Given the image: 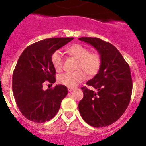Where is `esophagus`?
Segmentation results:
<instances>
[{"label":"esophagus","mask_w":146,"mask_h":146,"mask_svg":"<svg viewBox=\"0 0 146 146\" xmlns=\"http://www.w3.org/2000/svg\"><path fill=\"white\" fill-rule=\"evenodd\" d=\"M68 92H72V91H73V90H74V88H70V87H69L68 88Z\"/></svg>","instance_id":"obj_1"}]
</instances>
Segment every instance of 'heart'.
Returning a JSON list of instances; mask_svg holds the SVG:
<instances>
[{"label": "heart", "mask_w": 146, "mask_h": 146, "mask_svg": "<svg viewBox=\"0 0 146 146\" xmlns=\"http://www.w3.org/2000/svg\"><path fill=\"white\" fill-rule=\"evenodd\" d=\"M66 52L78 60L76 68L72 73H65L58 78L59 84L65 86L75 87L86 78V73L94 76L99 71L101 66V58L96 52H88V50L79 44H73L66 48ZM52 63L54 70L60 72L63 66V60L60 51H55L52 55Z\"/></svg>", "instance_id": "b5f03b06"}]
</instances>
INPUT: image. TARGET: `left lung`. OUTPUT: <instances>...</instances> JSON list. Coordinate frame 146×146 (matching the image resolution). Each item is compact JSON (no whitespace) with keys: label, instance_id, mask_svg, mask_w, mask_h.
<instances>
[{"label":"left lung","instance_id":"8db88e82","mask_svg":"<svg viewBox=\"0 0 146 146\" xmlns=\"http://www.w3.org/2000/svg\"><path fill=\"white\" fill-rule=\"evenodd\" d=\"M78 39L93 46L101 58L98 73L86 83L97 92L81 88L84 97L78 104L79 112L91 126H109L119 119L130 103L133 90L130 66L109 42L96 37Z\"/></svg>","mask_w":146,"mask_h":146}]
</instances>
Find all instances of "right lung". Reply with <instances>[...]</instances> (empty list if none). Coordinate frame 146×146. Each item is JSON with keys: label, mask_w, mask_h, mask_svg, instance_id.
Segmentation results:
<instances>
[{"label": "right lung", "mask_w": 146, "mask_h": 146, "mask_svg": "<svg viewBox=\"0 0 146 146\" xmlns=\"http://www.w3.org/2000/svg\"><path fill=\"white\" fill-rule=\"evenodd\" d=\"M73 37L50 38L28 46L21 53L13 73L12 89L15 101L29 120L45 122L52 119L68 94L65 86L43 90L45 81L54 84L55 70L52 63L54 52Z\"/></svg>", "instance_id": "right-lung-1"}]
</instances>
